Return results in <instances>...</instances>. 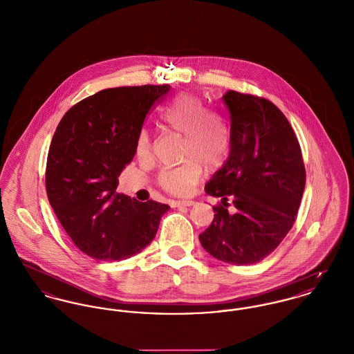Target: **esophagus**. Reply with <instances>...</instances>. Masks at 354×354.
I'll return each instance as SVG.
<instances>
[{"label": "esophagus", "mask_w": 354, "mask_h": 354, "mask_svg": "<svg viewBox=\"0 0 354 354\" xmlns=\"http://www.w3.org/2000/svg\"><path fill=\"white\" fill-rule=\"evenodd\" d=\"M196 203L192 200H177V201H171V207H192Z\"/></svg>", "instance_id": "esophagus-1"}]
</instances>
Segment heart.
Segmentation results:
<instances>
[{"label": "heart", "instance_id": "1", "mask_svg": "<svg viewBox=\"0 0 354 354\" xmlns=\"http://www.w3.org/2000/svg\"><path fill=\"white\" fill-rule=\"evenodd\" d=\"M161 122L171 133L184 137L183 161L174 169L161 171V188L176 196H185L198 183L203 166L213 171L225 162L231 137L225 120L209 111L205 103L190 94L178 95L161 113ZM136 154L140 160L151 156V141L142 130L136 141Z\"/></svg>", "mask_w": 354, "mask_h": 354}]
</instances>
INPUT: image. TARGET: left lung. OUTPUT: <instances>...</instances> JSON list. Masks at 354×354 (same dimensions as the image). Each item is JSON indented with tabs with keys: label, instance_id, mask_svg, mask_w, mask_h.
Returning a JSON list of instances; mask_svg holds the SVG:
<instances>
[{
	"label": "left lung",
	"instance_id": "8db88e82",
	"mask_svg": "<svg viewBox=\"0 0 354 354\" xmlns=\"http://www.w3.org/2000/svg\"><path fill=\"white\" fill-rule=\"evenodd\" d=\"M223 102L231 119L230 156L205 185L221 204L198 239L213 258L245 266L270 255L291 230L306 171L297 136L274 103L236 91Z\"/></svg>",
	"mask_w": 354,
	"mask_h": 354
}]
</instances>
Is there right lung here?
I'll use <instances>...</instances> for the list:
<instances>
[{
  "instance_id": "right-lung-1",
  "label": "right lung",
  "mask_w": 354,
  "mask_h": 354,
  "mask_svg": "<svg viewBox=\"0 0 354 354\" xmlns=\"http://www.w3.org/2000/svg\"><path fill=\"white\" fill-rule=\"evenodd\" d=\"M170 86L102 90L71 107L49 146L48 200L75 245L99 260L134 257L157 234L169 205L117 193L153 104Z\"/></svg>"
}]
</instances>
